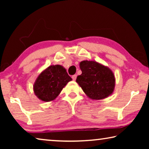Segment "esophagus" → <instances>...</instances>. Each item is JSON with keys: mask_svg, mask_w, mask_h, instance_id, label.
<instances>
[{"mask_svg": "<svg viewBox=\"0 0 149 149\" xmlns=\"http://www.w3.org/2000/svg\"><path fill=\"white\" fill-rule=\"evenodd\" d=\"M72 79H73V80H75L76 79V77H77V75H72Z\"/></svg>", "mask_w": 149, "mask_h": 149, "instance_id": "1", "label": "esophagus"}]
</instances>
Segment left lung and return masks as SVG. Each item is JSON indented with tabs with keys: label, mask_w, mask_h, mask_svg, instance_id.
Wrapping results in <instances>:
<instances>
[{
	"label": "left lung",
	"mask_w": 149,
	"mask_h": 149,
	"mask_svg": "<svg viewBox=\"0 0 149 149\" xmlns=\"http://www.w3.org/2000/svg\"><path fill=\"white\" fill-rule=\"evenodd\" d=\"M82 74L76 82L89 99L102 100L112 94L116 79L109 68L93 60H84L79 63Z\"/></svg>",
	"instance_id": "8db88e82"
}]
</instances>
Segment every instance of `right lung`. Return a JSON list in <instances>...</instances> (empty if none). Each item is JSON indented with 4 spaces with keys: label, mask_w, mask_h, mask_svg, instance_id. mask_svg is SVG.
<instances>
[{
    "label": "right lung",
    "mask_w": 149,
    "mask_h": 149,
    "mask_svg": "<svg viewBox=\"0 0 149 149\" xmlns=\"http://www.w3.org/2000/svg\"><path fill=\"white\" fill-rule=\"evenodd\" d=\"M72 79L61 65H50L40 73L33 84L35 96L42 101L50 102L59 95Z\"/></svg>",
    "instance_id": "1"
}]
</instances>
